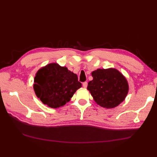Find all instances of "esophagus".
Masks as SVG:
<instances>
[{
  "mask_svg": "<svg viewBox=\"0 0 157 157\" xmlns=\"http://www.w3.org/2000/svg\"><path fill=\"white\" fill-rule=\"evenodd\" d=\"M82 86H83V87H84V88H86V87H87V86H88V83H87V82H83V84H82Z\"/></svg>",
  "mask_w": 157,
  "mask_h": 157,
  "instance_id": "esophagus-1",
  "label": "esophagus"
}]
</instances>
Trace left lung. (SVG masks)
<instances>
[{"mask_svg": "<svg viewBox=\"0 0 157 157\" xmlns=\"http://www.w3.org/2000/svg\"><path fill=\"white\" fill-rule=\"evenodd\" d=\"M93 80L87 89L94 101L102 107H116L124 100L129 90L126 78L114 68L98 69L92 73Z\"/></svg>", "mask_w": 157, "mask_h": 157, "instance_id": "left-lung-1", "label": "left lung"}]
</instances>
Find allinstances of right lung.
I'll return each mask as SVG.
<instances>
[{
  "mask_svg": "<svg viewBox=\"0 0 157 157\" xmlns=\"http://www.w3.org/2000/svg\"><path fill=\"white\" fill-rule=\"evenodd\" d=\"M82 87L77 75L56 63L46 65L37 71L33 88L36 96L51 108L62 107Z\"/></svg>",
  "mask_w": 157,
  "mask_h": 157,
  "instance_id": "1",
  "label": "right lung"
}]
</instances>
